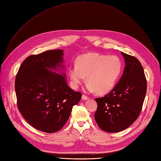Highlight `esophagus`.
I'll use <instances>...</instances> for the list:
<instances>
[{"label":"esophagus","mask_w":161,"mask_h":161,"mask_svg":"<svg viewBox=\"0 0 161 161\" xmlns=\"http://www.w3.org/2000/svg\"><path fill=\"white\" fill-rule=\"evenodd\" d=\"M88 99H89V97H87V96H86L85 95H82V99H83V100H87Z\"/></svg>","instance_id":"1"}]
</instances>
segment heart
<instances>
[{
  "label": "heart",
  "mask_w": 161,
  "mask_h": 161,
  "mask_svg": "<svg viewBox=\"0 0 161 161\" xmlns=\"http://www.w3.org/2000/svg\"><path fill=\"white\" fill-rule=\"evenodd\" d=\"M122 69V62L116 56L90 53L79 57L75 66L69 68L68 74L73 89H78L87 77L89 92L104 94L113 89Z\"/></svg>",
  "instance_id": "b5f03b06"
}]
</instances>
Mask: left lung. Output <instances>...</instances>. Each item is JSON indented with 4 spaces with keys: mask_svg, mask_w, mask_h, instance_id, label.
<instances>
[{
    "mask_svg": "<svg viewBox=\"0 0 161 161\" xmlns=\"http://www.w3.org/2000/svg\"><path fill=\"white\" fill-rule=\"evenodd\" d=\"M125 61L122 75L111 92L96 98L95 119L107 132H118L128 128L140 114L147 92L143 68L136 57L121 52Z\"/></svg>",
    "mask_w": 161,
    "mask_h": 161,
    "instance_id": "left-lung-1",
    "label": "left lung"
}]
</instances>
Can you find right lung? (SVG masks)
<instances>
[{"mask_svg":"<svg viewBox=\"0 0 161 161\" xmlns=\"http://www.w3.org/2000/svg\"><path fill=\"white\" fill-rule=\"evenodd\" d=\"M63 51L51 50L31 55L21 64L15 80L19 111L36 129L54 133L64 126L72 108L81 98L69 87L64 69Z\"/></svg>","mask_w":161,"mask_h":161,"instance_id":"add662e5","label":"right lung"}]
</instances>
